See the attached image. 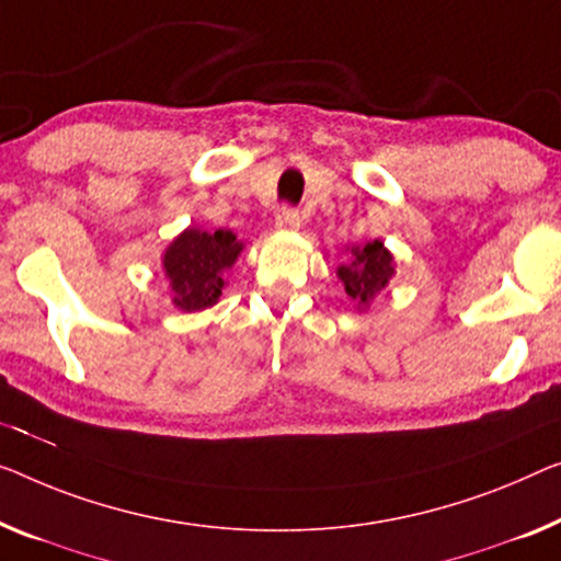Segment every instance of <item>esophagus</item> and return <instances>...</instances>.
I'll return each instance as SVG.
<instances>
[{"label": "esophagus", "instance_id": "34e87169", "mask_svg": "<svg viewBox=\"0 0 561 561\" xmlns=\"http://www.w3.org/2000/svg\"><path fill=\"white\" fill-rule=\"evenodd\" d=\"M274 229L277 231H297L299 229V214L295 211V208H289V206H284V208H279V214H277V219H274Z\"/></svg>", "mask_w": 561, "mask_h": 561}]
</instances>
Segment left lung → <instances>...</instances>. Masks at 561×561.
<instances>
[{"label":"left lung","instance_id":"8db88e82","mask_svg":"<svg viewBox=\"0 0 561 561\" xmlns=\"http://www.w3.org/2000/svg\"><path fill=\"white\" fill-rule=\"evenodd\" d=\"M396 277V256L380 239L367 241L365 247L350 249V262L337 266V279L345 287L350 297L360 312L373 305V299L388 287Z\"/></svg>","mask_w":561,"mask_h":561}]
</instances>
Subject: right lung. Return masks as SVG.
Here are the masks:
<instances>
[{"mask_svg":"<svg viewBox=\"0 0 561 561\" xmlns=\"http://www.w3.org/2000/svg\"><path fill=\"white\" fill-rule=\"evenodd\" d=\"M241 252L244 241L229 229H183L161 256L173 307L181 312H201L219 302L221 289L227 287L224 274L237 264Z\"/></svg>","mask_w":561,"mask_h":561,"instance_id":"1","label":"right lung"}]
</instances>
